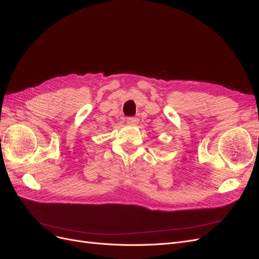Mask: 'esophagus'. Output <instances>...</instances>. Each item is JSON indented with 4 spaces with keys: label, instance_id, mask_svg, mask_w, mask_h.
<instances>
[{
    "label": "esophagus",
    "instance_id": "esophagus-1",
    "mask_svg": "<svg viewBox=\"0 0 259 259\" xmlns=\"http://www.w3.org/2000/svg\"><path fill=\"white\" fill-rule=\"evenodd\" d=\"M126 123L128 125H132V126H135V125L138 124V120L136 119V117H127Z\"/></svg>",
    "mask_w": 259,
    "mask_h": 259
}]
</instances>
